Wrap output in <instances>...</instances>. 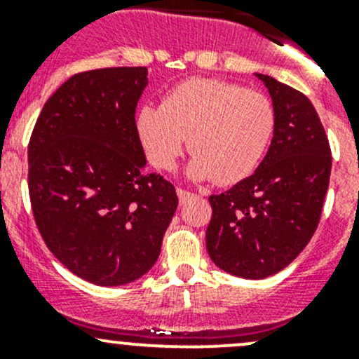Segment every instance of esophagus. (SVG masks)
Returning <instances> with one entry per match:
<instances>
[{
  "instance_id": "34e87169",
  "label": "esophagus",
  "mask_w": 359,
  "mask_h": 359,
  "mask_svg": "<svg viewBox=\"0 0 359 359\" xmlns=\"http://www.w3.org/2000/svg\"><path fill=\"white\" fill-rule=\"evenodd\" d=\"M177 196H179V201L180 203H186L187 200H191V198L194 196L193 193H189V191H186V189H177Z\"/></svg>"
}]
</instances>
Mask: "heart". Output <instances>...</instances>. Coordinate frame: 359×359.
Here are the masks:
<instances>
[{"label":"heart","instance_id":"1","mask_svg":"<svg viewBox=\"0 0 359 359\" xmlns=\"http://www.w3.org/2000/svg\"><path fill=\"white\" fill-rule=\"evenodd\" d=\"M273 132L274 109L264 93L215 78L186 79L166 92L161 106L137 114V133L156 168H172L189 135L194 154L187 175L219 184L247 179Z\"/></svg>","mask_w":359,"mask_h":359}]
</instances>
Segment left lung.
I'll return each instance as SVG.
<instances>
[{"mask_svg": "<svg viewBox=\"0 0 359 359\" xmlns=\"http://www.w3.org/2000/svg\"><path fill=\"white\" fill-rule=\"evenodd\" d=\"M273 100L274 132L259 168L212 194L206 250L217 267L247 280L280 273L306 248L320 222L332 153L318 112L304 93L255 74Z\"/></svg>", "mask_w": 359, "mask_h": 359, "instance_id": "8db88e82", "label": "left lung"}]
</instances>
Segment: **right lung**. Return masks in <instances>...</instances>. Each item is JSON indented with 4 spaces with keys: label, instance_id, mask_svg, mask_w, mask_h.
Instances as JSON below:
<instances>
[{
    "label": "right lung",
    "instance_id": "obj_1",
    "mask_svg": "<svg viewBox=\"0 0 359 359\" xmlns=\"http://www.w3.org/2000/svg\"><path fill=\"white\" fill-rule=\"evenodd\" d=\"M147 67L69 78L43 107L29 142V194L50 252L99 287L132 283L156 264L175 187L146 173L135 109Z\"/></svg>",
    "mask_w": 359,
    "mask_h": 359
}]
</instances>
